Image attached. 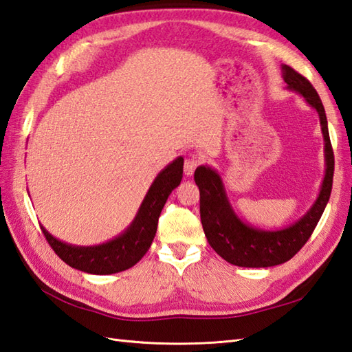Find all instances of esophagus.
<instances>
[{"label":"esophagus","mask_w":352,"mask_h":352,"mask_svg":"<svg viewBox=\"0 0 352 352\" xmlns=\"http://www.w3.org/2000/svg\"><path fill=\"white\" fill-rule=\"evenodd\" d=\"M199 159L198 157H190V159H187L186 162H184V174L186 175H193V173H195V169H196V166L199 165Z\"/></svg>","instance_id":"obj_1"}]
</instances>
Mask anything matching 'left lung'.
<instances>
[{
    "label": "left lung",
    "instance_id": "left-lung-1",
    "mask_svg": "<svg viewBox=\"0 0 352 352\" xmlns=\"http://www.w3.org/2000/svg\"><path fill=\"white\" fill-rule=\"evenodd\" d=\"M282 76L288 88L303 96L320 116L325 142V177L315 204L303 217L285 230L264 231L244 223L234 213L226 198L222 178L214 169L199 166L195 170V183L199 187L201 196V223L210 246L228 263L239 267L261 268L287 263L310 239L330 199L334 154L322 102L312 84L289 65H282Z\"/></svg>",
    "mask_w": 352,
    "mask_h": 352
}]
</instances>
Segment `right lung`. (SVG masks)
I'll return each instance as SVG.
<instances>
[{"mask_svg": "<svg viewBox=\"0 0 352 352\" xmlns=\"http://www.w3.org/2000/svg\"><path fill=\"white\" fill-rule=\"evenodd\" d=\"M183 163V157H177L156 177L133 222L117 239L99 246H72L56 240L42 226L49 246L65 264L89 274H112L133 267L151 246L168 196L182 183Z\"/></svg>", "mask_w": 352, "mask_h": 352, "instance_id": "obj_1", "label": "right lung"}]
</instances>
